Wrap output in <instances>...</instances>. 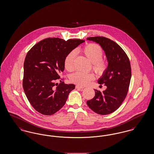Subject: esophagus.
<instances>
[{
    "label": "esophagus",
    "mask_w": 154,
    "mask_h": 154,
    "mask_svg": "<svg viewBox=\"0 0 154 154\" xmlns=\"http://www.w3.org/2000/svg\"><path fill=\"white\" fill-rule=\"evenodd\" d=\"M84 88V87H82V86L79 85H77L75 86V88H76V89H83Z\"/></svg>",
    "instance_id": "obj_1"
}]
</instances>
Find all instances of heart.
Returning a JSON list of instances; mask_svg holds the SVG:
<instances>
[{"mask_svg":"<svg viewBox=\"0 0 154 154\" xmlns=\"http://www.w3.org/2000/svg\"><path fill=\"white\" fill-rule=\"evenodd\" d=\"M80 52L89 60L92 63V67L96 73L99 75L104 73L107 69V63L102 58L103 51L102 48L95 43L87 44L83 47ZM75 54L74 51L69 53L64 60V66L68 72L74 70V59ZM94 75L92 73H84L76 72L70 77V81L73 83L81 86L87 85L91 81L94 80Z\"/></svg>","mask_w":154,"mask_h":154,"instance_id":"obj_1","label":"heart"}]
</instances>
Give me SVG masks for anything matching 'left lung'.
<instances>
[{
  "mask_svg": "<svg viewBox=\"0 0 154 154\" xmlns=\"http://www.w3.org/2000/svg\"><path fill=\"white\" fill-rule=\"evenodd\" d=\"M87 40L100 44L105 52L108 66L98 80L107 89L102 92L95 89V96L87 103L96 113L107 115L117 110L127 95L132 75L130 60L123 49L108 38L91 37Z\"/></svg>",
  "mask_w": 154,
  "mask_h": 154,
  "instance_id": "obj_1",
  "label": "left lung"
}]
</instances>
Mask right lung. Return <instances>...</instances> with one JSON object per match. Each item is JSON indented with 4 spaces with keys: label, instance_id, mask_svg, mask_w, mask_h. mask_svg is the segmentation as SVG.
Here are the masks:
<instances>
[{
    "label": "right lung",
    "instance_id": "add662e5",
    "mask_svg": "<svg viewBox=\"0 0 154 154\" xmlns=\"http://www.w3.org/2000/svg\"><path fill=\"white\" fill-rule=\"evenodd\" d=\"M84 42L47 38L28 52L23 63L22 85L30 104L40 114L51 116L65 105L75 85L63 81L58 84L57 81L61 79L59 74L65 69L67 55Z\"/></svg>",
    "mask_w": 154,
    "mask_h": 154
}]
</instances>
